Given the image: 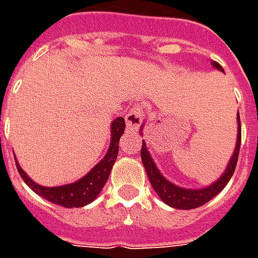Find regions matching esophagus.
Wrapping results in <instances>:
<instances>
[{"label":"esophagus","mask_w":258,"mask_h":258,"mask_svg":"<svg viewBox=\"0 0 258 258\" xmlns=\"http://www.w3.org/2000/svg\"><path fill=\"white\" fill-rule=\"evenodd\" d=\"M142 117H144V109H142L141 105H135L131 109V112L125 116V125H127V128L131 130V131L138 130L141 121H142Z\"/></svg>","instance_id":"34e87169"}]
</instances>
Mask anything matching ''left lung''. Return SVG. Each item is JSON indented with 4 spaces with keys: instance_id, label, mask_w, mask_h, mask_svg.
<instances>
[{
    "instance_id": "1",
    "label": "left lung",
    "mask_w": 258,
    "mask_h": 258,
    "mask_svg": "<svg viewBox=\"0 0 258 258\" xmlns=\"http://www.w3.org/2000/svg\"><path fill=\"white\" fill-rule=\"evenodd\" d=\"M211 66L217 70H220L224 73V69L220 66L217 62H211ZM236 121H238V134H236V144H235V151H233L232 156L229 159L227 164L225 171L220 175V178L214 181L213 184L205 188H198V189H188V188H182L178 185L173 184L171 181H168L157 168L156 163L153 162L151 153L148 151L145 141H142V151H141V159L144 163V167L148 174V178L151 181V185L153 189L159 195V198L168 205L170 207L174 209H179V210H190V209H196L203 206L207 202H210L213 198H216L217 195L220 194L228 181L231 179L233 175L236 163H238L239 149H240V138H242V128H240V117H239V112L236 114ZM144 128V123L141 127V133Z\"/></svg>"
}]
</instances>
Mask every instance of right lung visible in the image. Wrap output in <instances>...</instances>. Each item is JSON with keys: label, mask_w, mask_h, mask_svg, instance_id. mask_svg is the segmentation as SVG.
<instances>
[{"label": "right lung", "mask_w": 258, "mask_h": 258, "mask_svg": "<svg viewBox=\"0 0 258 258\" xmlns=\"http://www.w3.org/2000/svg\"><path fill=\"white\" fill-rule=\"evenodd\" d=\"M124 128H125V123L123 117L113 120L110 124V145L107 148L105 157L99 163H96L83 178L74 181L73 184L60 185V186H42L37 184L26 174L25 170L20 167L18 159L15 157L18 171L33 192H36L37 195H40L44 199L49 200L55 205L69 207V209L90 205L91 202H94L96 196L101 194L102 188L105 186L110 175L113 164L117 159L118 142H120V137L124 134Z\"/></svg>", "instance_id": "right-lung-1"}]
</instances>
